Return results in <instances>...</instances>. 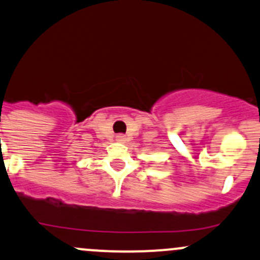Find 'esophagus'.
<instances>
[{"instance_id":"obj_1","label":"esophagus","mask_w":260,"mask_h":260,"mask_svg":"<svg viewBox=\"0 0 260 260\" xmlns=\"http://www.w3.org/2000/svg\"><path fill=\"white\" fill-rule=\"evenodd\" d=\"M124 136L123 135H118V136H116V141L117 142H119V143H123L124 142Z\"/></svg>"}]
</instances>
